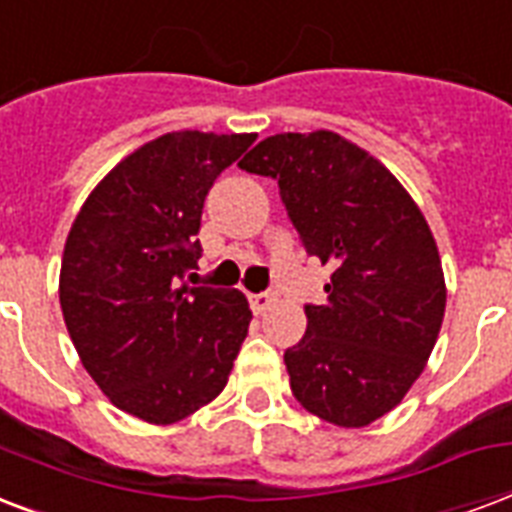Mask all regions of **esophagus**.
I'll return each mask as SVG.
<instances>
[{"instance_id":"obj_1","label":"esophagus","mask_w":512,"mask_h":512,"mask_svg":"<svg viewBox=\"0 0 512 512\" xmlns=\"http://www.w3.org/2000/svg\"><path fill=\"white\" fill-rule=\"evenodd\" d=\"M273 300H276V295H271V292H260V295H249V306H252L255 314H263V311H268V308L273 306Z\"/></svg>"}]
</instances>
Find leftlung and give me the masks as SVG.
<instances>
[{
    "mask_svg": "<svg viewBox=\"0 0 512 512\" xmlns=\"http://www.w3.org/2000/svg\"><path fill=\"white\" fill-rule=\"evenodd\" d=\"M241 169L279 182L308 255L333 268L306 335L284 351L292 395L338 427H368L400 405L446 314L438 244L384 163L333 131L276 134Z\"/></svg>",
    "mask_w": 512,
    "mask_h": 512,
    "instance_id": "obj_1",
    "label": "left lung"
}]
</instances>
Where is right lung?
<instances>
[{
    "label": "right lung",
    "instance_id": "1",
    "mask_svg": "<svg viewBox=\"0 0 512 512\" xmlns=\"http://www.w3.org/2000/svg\"><path fill=\"white\" fill-rule=\"evenodd\" d=\"M257 134L171 131L93 187L66 236L58 298L83 368L120 411L174 424L212 403L247 338L239 290L179 284L198 268L214 179Z\"/></svg>",
    "mask_w": 512,
    "mask_h": 512
}]
</instances>
